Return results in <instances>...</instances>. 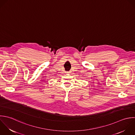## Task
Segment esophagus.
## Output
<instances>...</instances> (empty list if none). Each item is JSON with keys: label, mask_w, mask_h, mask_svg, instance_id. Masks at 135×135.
<instances>
[{"label": "esophagus", "mask_w": 135, "mask_h": 135, "mask_svg": "<svg viewBox=\"0 0 135 135\" xmlns=\"http://www.w3.org/2000/svg\"><path fill=\"white\" fill-rule=\"evenodd\" d=\"M71 71H68V73H71Z\"/></svg>", "instance_id": "34e87169"}]
</instances>
